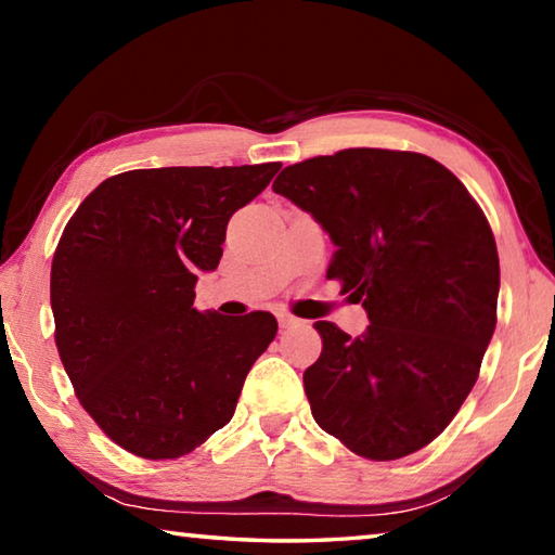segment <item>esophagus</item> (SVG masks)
Listing matches in <instances>:
<instances>
[{
    "label": "esophagus",
    "mask_w": 555,
    "mask_h": 555,
    "mask_svg": "<svg viewBox=\"0 0 555 555\" xmlns=\"http://www.w3.org/2000/svg\"><path fill=\"white\" fill-rule=\"evenodd\" d=\"M276 321H279L281 327H296V325H300V318H296L294 313H288V311H276Z\"/></svg>",
    "instance_id": "esophagus-1"
}]
</instances>
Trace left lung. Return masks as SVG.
I'll return each instance as SVG.
<instances>
[{
	"label": "left lung",
	"mask_w": 555,
	"mask_h": 555,
	"mask_svg": "<svg viewBox=\"0 0 555 555\" xmlns=\"http://www.w3.org/2000/svg\"><path fill=\"white\" fill-rule=\"evenodd\" d=\"M274 191L331 234L327 279L370 315L364 335L318 321L304 372L315 424L354 455L426 448L475 387L496 325L500 257L490 222L436 158L343 149L286 166Z\"/></svg>",
	"instance_id": "8db88e82"
}]
</instances>
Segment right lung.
Instances as JSON below:
<instances>
[{
  "instance_id": "add662e5",
  "label": "right lung",
  "mask_w": 555,
  "mask_h": 555,
  "mask_svg": "<svg viewBox=\"0 0 555 555\" xmlns=\"http://www.w3.org/2000/svg\"><path fill=\"white\" fill-rule=\"evenodd\" d=\"M279 168H137L102 181L65 224L51 264L55 347L82 409L127 453H193L230 424L274 340L271 313H201L193 288L218 269L232 215Z\"/></svg>"
}]
</instances>
